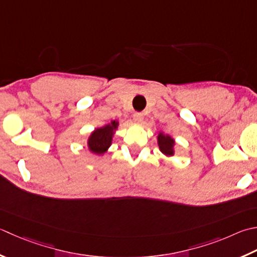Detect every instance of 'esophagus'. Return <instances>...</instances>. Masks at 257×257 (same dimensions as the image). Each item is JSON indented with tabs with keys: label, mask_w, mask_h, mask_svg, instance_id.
Listing matches in <instances>:
<instances>
[{
	"label": "esophagus",
	"mask_w": 257,
	"mask_h": 257,
	"mask_svg": "<svg viewBox=\"0 0 257 257\" xmlns=\"http://www.w3.org/2000/svg\"><path fill=\"white\" fill-rule=\"evenodd\" d=\"M134 119H135L136 122L142 123L143 120H144V114L140 113V112H136V113L134 114Z\"/></svg>",
	"instance_id": "esophagus-1"
}]
</instances>
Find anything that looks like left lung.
<instances>
[{"instance_id": "8db88e82", "label": "left lung", "mask_w": 257, "mask_h": 257, "mask_svg": "<svg viewBox=\"0 0 257 257\" xmlns=\"http://www.w3.org/2000/svg\"><path fill=\"white\" fill-rule=\"evenodd\" d=\"M157 144L160 153L165 155L166 157H173L175 155V139L168 134L159 132L157 136Z\"/></svg>"}]
</instances>
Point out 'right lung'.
<instances>
[{"label":"right lung","mask_w":257,"mask_h":257,"mask_svg":"<svg viewBox=\"0 0 257 257\" xmlns=\"http://www.w3.org/2000/svg\"><path fill=\"white\" fill-rule=\"evenodd\" d=\"M118 127V120H111L110 122L103 124L102 127L95 128L89 135L87 140L89 152L97 156H102L107 153L110 146L112 145L113 136L115 132H117Z\"/></svg>","instance_id":"right-lung-1"}]
</instances>
